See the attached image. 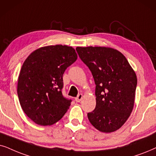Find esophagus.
<instances>
[{"mask_svg":"<svg viewBox=\"0 0 156 156\" xmlns=\"http://www.w3.org/2000/svg\"><path fill=\"white\" fill-rule=\"evenodd\" d=\"M82 98H83V95L79 94L78 95V96L76 98H75V100H76V102H80V101L82 100Z\"/></svg>","mask_w":156,"mask_h":156,"instance_id":"esophagus-1","label":"esophagus"}]
</instances>
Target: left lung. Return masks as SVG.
<instances>
[{
	"mask_svg": "<svg viewBox=\"0 0 156 156\" xmlns=\"http://www.w3.org/2000/svg\"><path fill=\"white\" fill-rule=\"evenodd\" d=\"M81 61L94 78L96 105L88 113L97 130L111 133L121 127L133 108L137 86L136 73L126 57L106 47H77Z\"/></svg>",
	"mask_w": 156,
	"mask_h": 156,
	"instance_id": "1",
	"label": "left lung"
}]
</instances>
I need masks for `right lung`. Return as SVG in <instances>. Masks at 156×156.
I'll list each match as a JSON object with an SVG mask.
<instances>
[{
  "label": "right lung",
  "mask_w": 156,
  "mask_h": 156,
  "mask_svg": "<svg viewBox=\"0 0 156 156\" xmlns=\"http://www.w3.org/2000/svg\"><path fill=\"white\" fill-rule=\"evenodd\" d=\"M77 58L72 47L55 45L36 50L24 61L17 93L23 111L34 123L51 126L67 112L72 101L62 94L63 75Z\"/></svg>",
  "instance_id": "right-lung-1"
}]
</instances>
